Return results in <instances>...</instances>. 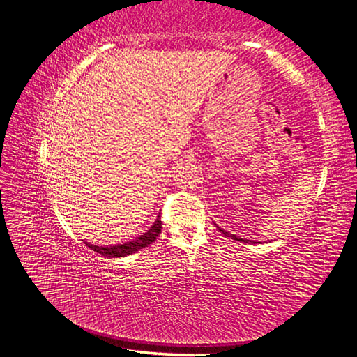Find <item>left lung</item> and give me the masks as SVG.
Masks as SVG:
<instances>
[{"instance_id":"8db88e82","label":"left lung","mask_w":357,"mask_h":357,"mask_svg":"<svg viewBox=\"0 0 357 357\" xmlns=\"http://www.w3.org/2000/svg\"><path fill=\"white\" fill-rule=\"evenodd\" d=\"M215 225V223H214ZM218 229L225 235V236H229V238H232V240H236V241H241V243H248V244H255L256 241H252V240H245V238H240V236H235V235H232V234H229V232H226V231H223L220 226H218Z\"/></svg>"}]
</instances>
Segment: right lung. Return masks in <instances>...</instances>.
<instances>
[{"mask_svg": "<svg viewBox=\"0 0 357 357\" xmlns=\"http://www.w3.org/2000/svg\"><path fill=\"white\" fill-rule=\"evenodd\" d=\"M160 229H162V223H160V214H159L155 223L150 226L146 232H143L142 235L137 236V238H134L131 241L123 243V244H116V245H95V244L86 243V241H84V244L91 247L93 252L100 253L102 256H107V257H125V256H129V255L138 252L139 248L152 244L159 236Z\"/></svg>", "mask_w": 357, "mask_h": 357, "instance_id": "1", "label": "right lung"}]
</instances>
